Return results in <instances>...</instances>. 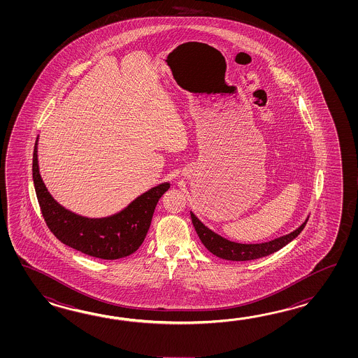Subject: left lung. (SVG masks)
Listing matches in <instances>:
<instances>
[{
	"mask_svg": "<svg viewBox=\"0 0 358 358\" xmlns=\"http://www.w3.org/2000/svg\"><path fill=\"white\" fill-rule=\"evenodd\" d=\"M190 217H192L193 227L196 229L198 236L206 248L215 256L220 259H229V261H251V259H261L279 251L284 245L292 242L294 238H297L298 234L303 230L308 221L307 219L299 228L292 231L288 236H280L271 242L261 244H241L230 242L228 239L217 236L216 233H213V230H210L198 220L194 213H190Z\"/></svg>",
	"mask_w": 358,
	"mask_h": 358,
	"instance_id": "left-lung-1",
	"label": "left lung"
}]
</instances>
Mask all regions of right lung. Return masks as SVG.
<instances>
[{
    "mask_svg": "<svg viewBox=\"0 0 358 358\" xmlns=\"http://www.w3.org/2000/svg\"><path fill=\"white\" fill-rule=\"evenodd\" d=\"M33 182L46 225L61 243L92 257L117 259L137 251L145 241L153 211L161 196L170 188L164 182L133 201L122 213L106 219H87L61 207L41 179L37 141L33 152Z\"/></svg>",
    "mask_w": 358,
    "mask_h": 358,
    "instance_id": "1",
    "label": "right lung"
}]
</instances>
